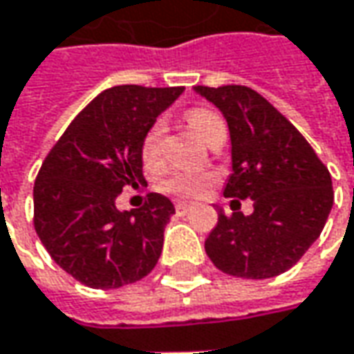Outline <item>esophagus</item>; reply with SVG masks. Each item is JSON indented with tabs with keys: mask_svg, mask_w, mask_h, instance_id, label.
<instances>
[{
	"mask_svg": "<svg viewBox=\"0 0 354 354\" xmlns=\"http://www.w3.org/2000/svg\"><path fill=\"white\" fill-rule=\"evenodd\" d=\"M192 209V203H186V201H178L176 203V214L178 215H186Z\"/></svg>",
	"mask_w": 354,
	"mask_h": 354,
	"instance_id": "1",
	"label": "esophagus"
}]
</instances>
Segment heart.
I'll list each match as a JSON object with an SVG mask.
<instances>
[{"instance_id": "1", "label": "heart", "mask_w": 354, "mask_h": 354, "mask_svg": "<svg viewBox=\"0 0 354 354\" xmlns=\"http://www.w3.org/2000/svg\"><path fill=\"white\" fill-rule=\"evenodd\" d=\"M189 129L200 137V139L207 140V137L214 133L219 125H223V121L215 115L214 111L207 109H194L186 115ZM162 133H165V125L162 121L153 123L149 131L145 133L142 142H140V156L142 162L147 166H154L158 162L160 156V140H162ZM214 182V176L207 172H196V174H188V172H172L160 182V188L178 196V198H196L200 196L203 189L207 188Z\"/></svg>"}]
</instances>
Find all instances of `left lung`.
Returning a JSON list of instances; mask_svg holds the SVG:
<instances>
[{"instance_id":"obj_1","label":"left lung","mask_w":354,"mask_h":354,"mask_svg":"<svg viewBox=\"0 0 354 354\" xmlns=\"http://www.w3.org/2000/svg\"><path fill=\"white\" fill-rule=\"evenodd\" d=\"M223 113L231 168L223 196L252 200L254 212H217L205 239L215 266L237 278L262 280L290 270L322 235L333 207L331 174L310 142L261 93L247 86H196Z\"/></svg>"}]
</instances>
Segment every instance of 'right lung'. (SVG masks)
<instances>
[{
  "instance_id": "add662e5",
  "label": "right lung",
  "mask_w": 354,
  "mask_h": 354,
  "mask_svg": "<svg viewBox=\"0 0 354 354\" xmlns=\"http://www.w3.org/2000/svg\"><path fill=\"white\" fill-rule=\"evenodd\" d=\"M184 88L115 86L86 105L44 158L35 180V229L53 261L97 290L133 284L156 266L174 205L149 194L121 212L117 196L142 178L140 142Z\"/></svg>"
}]
</instances>
